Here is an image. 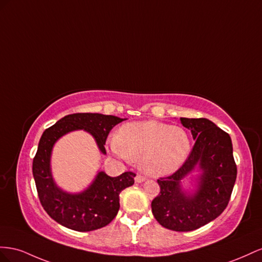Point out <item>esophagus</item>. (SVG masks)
<instances>
[{
  "label": "esophagus",
  "mask_w": 262,
  "mask_h": 262,
  "mask_svg": "<svg viewBox=\"0 0 262 262\" xmlns=\"http://www.w3.org/2000/svg\"><path fill=\"white\" fill-rule=\"evenodd\" d=\"M145 180H146V178L143 177V176L137 174V176L135 177V182H136V183H141V182H144Z\"/></svg>",
  "instance_id": "34e87169"
}]
</instances>
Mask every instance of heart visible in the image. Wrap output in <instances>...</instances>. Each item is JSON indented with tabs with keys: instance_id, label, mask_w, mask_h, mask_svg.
Returning <instances> with one entry per match:
<instances>
[{
	"instance_id": "obj_1",
	"label": "heart",
	"mask_w": 262,
	"mask_h": 262,
	"mask_svg": "<svg viewBox=\"0 0 262 262\" xmlns=\"http://www.w3.org/2000/svg\"><path fill=\"white\" fill-rule=\"evenodd\" d=\"M111 151L126 161H139L150 177L176 172L191 150L190 137L181 127L156 121L123 125L111 140Z\"/></svg>"
}]
</instances>
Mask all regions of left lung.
<instances>
[{
    "label": "left lung",
    "mask_w": 262,
    "mask_h": 262,
    "mask_svg": "<svg viewBox=\"0 0 262 262\" xmlns=\"http://www.w3.org/2000/svg\"><path fill=\"white\" fill-rule=\"evenodd\" d=\"M195 144L189 158L172 176L158 180L159 195L151 202L155 219L161 226L190 231L214 221L225 210L233 192L237 167L227 133L207 118H180ZM196 170L198 174L191 173ZM190 179L192 189H184Z\"/></svg>",
    "instance_id": "obj_1"
}]
</instances>
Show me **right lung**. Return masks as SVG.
I'll return each instance as SVG.
<instances>
[{
  "label": "right lung",
  "instance_id": "obj_1",
  "mask_svg": "<svg viewBox=\"0 0 262 262\" xmlns=\"http://www.w3.org/2000/svg\"><path fill=\"white\" fill-rule=\"evenodd\" d=\"M125 121L113 115L77 113L61 119L42 133L33 161V176L43 210L60 225L77 231L99 229L110 224L119 210V193L134 184L133 172L112 178L98 171L86 189L78 193L67 192L58 186L51 171V155L55 144L74 130L91 135L99 150L106 155L105 140L115 125Z\"/></svg>",
  "mask_w": 262,
  "mask_h": 262
}]
</instances>
